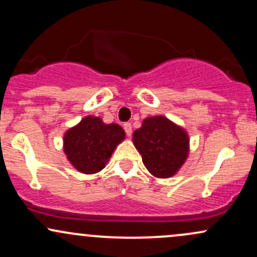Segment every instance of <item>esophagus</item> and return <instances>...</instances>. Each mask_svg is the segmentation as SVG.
<instances>
[{
  "instance_id": "1",
  "label": "esophagus",
  "mask_w": 257,
  "mask_h": 257,
  "mask_svg": "<svg viewBox=\"0 0 257 257\" xmlns=\"http://www.w3.org/2000/svg\"><path fill=\"white\" fill-rule=\"evenodd\" d=\"M123 128H124L126 135H128V137H131L132 132H133V128H132L131 123H124V124H123Z\"/></svg>"
}]
</instances>
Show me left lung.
Here are the masks:
<instances>
[{
	"label": "left lung",
	"mask_w": 257,
	"mask_h": 257,
	"mask_svg": "<svg viewBox=\"0 0 257 257\" xmlns=\"http://www.w3.org/2000/svg\"><path fill=\"white\" fill-rule=\"evenodd\" d=\"M133 144L146 169L158 179L175 175L190 153L187 132L164 116L146 117L140 128L133 133Z\"/></svg>",
	"instance_id": "left-lung-1"
}]
</instances>
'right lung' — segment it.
Returning a JSON list of instances; mask_svg holds the SVG:
<instances>
[{"label":"right lung","instance_id":"right-lung-1","mask_svg":"<svg viewBox=\"0 0 257 257\" xmlns=\"http://www.w3.org/2000/svg\"><path fill=\"white\" fill-rule=\"evenodd\" d=\"M124 139L125 133L119 124H106L100 117L87 116L65 132L63 150L76 170L87 175L96 174L104 169Z\"/></svg>","mask_w":257,"mask_h":257}]
</instances>
